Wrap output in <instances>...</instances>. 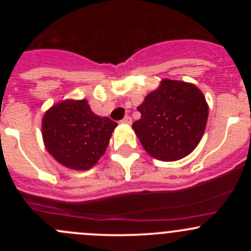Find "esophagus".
I'll return each mask as SVG.
<instances>
[{
	"label": "esophagus",
	"mask_w": 251,
	"mask_h": 251,
	"mask_svg": "<svg viewBox=\"0 0 251 251\" xmlns=\"http://www.w3.org/2000/svg\"><path fill=\"white\" fill-rule=\"evenodd\" d=\"M121 123H124V124H126V125H130L131 123H132V119H131V116H128V115H126L125 118L123 119V120H121Z\"/></svg>",
	"instance_id": "obj_1"
}]
</instances>
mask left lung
I'll return each instance as SVG.
<instances>
[{
	"instance_id": "1",
	"label": "left lung",
	"mask_w": 251,
	"mask_h": 251,
	"mask_svg": "<svg viewBox=\"0 0 251 251\" xmlns=\"http://www.w3.org/2000/svg\"><path fill=\"white\" fill-rule=\"evenodd\" d=\"M132 124L144 151L161 161H176L191 154L206 127L209 105L191 82L164 78L144 97Z\"/></svg>"
}]
</instances>
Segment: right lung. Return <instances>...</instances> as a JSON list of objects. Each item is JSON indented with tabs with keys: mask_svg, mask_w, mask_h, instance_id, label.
Returning <instances> with one entry per match:
<instances>
[{
	"mask_svg": "<svg viewBox=\"0 0 251 251\" xmlns=\"http://www.w3.org/2000/svg\"><path fill=\"white\" fill-rule=\"evenodd\" d=\"M118 124L91 110L87 100H64L42 118V140L48 153L63 166L85 171L107 151Z\"/></svg>",
	"mask_w": 251,
	"mask_h": 251,
	"instance_id": "obj_1",
	"label": "right lung"
}]
</instances>
